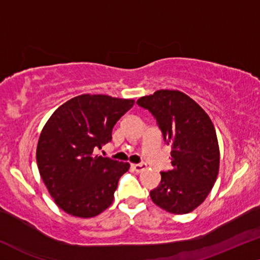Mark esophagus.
<instances>
[{
    "label": "esophagus",
    "mask_w": 260,
    "mask_h": 260,
    "mask_svg": "<svg viewBox=\"0 0 260 260\" xmlns=\"http://www.w3.org/2000/svg\"><path fill=\"white\" fill-rule=\"evenodd\" d=\"M132 168L134 172L137 173H141L144 169L146 168V164L145 163H139V164H132Z\"/></svg>",
    "instance_id": "1"
}]
</instances>
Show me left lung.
<instances>
[{
	"instance_id": "left-lung-1",
	"label": "left lung",
	"mask_w": 260,
	"mask_h": 260,
	"mask_svg": "<svg viewBox=\"0 0 260 260\" xmlns=\"http://www.w3.org/2000/svg\"><path fill=\"white\" fill-rule=\"evenodd\" d=\"M137 104L147 109L172 145V166L160 173V183L150 192L152 202L175 215L198 208L211 192L219 169V147L209 115L177 90H158Z\"/></svg>"
}]
</instances>
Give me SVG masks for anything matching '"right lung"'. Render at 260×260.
I'll use <instances>...</instances> for the list:
<instances>
[{
    "mask_svg": "<svg viewBox=\"0 0 260 260\" xmlns=\"http://www.w3.org/2000/svg\"><path fill=\"white\" fill-rule=\"evenodd\" d=\"M134 100L107 94H80L58 107L39 137L37 166L58 208L90 218L113 204L119 179L129 163L94 154L111 140L120 117Z\"/></svg>",
    "mask_w": 260,
    "mask_h": 260,
    "instance_id": "1",
    "label": "right lung"
}]
</instances>
